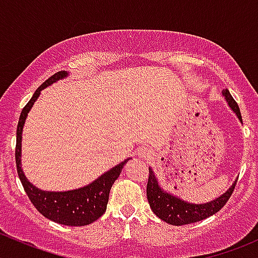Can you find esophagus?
I'll return each mask as SVG.
<instances>
[{"label": "esophagus", "mask_w": 258, "mask_h": 258, "mask_svg": "<svg viewBox=\"0 0 258 258\" xmlns=\"http://www.w3.org/2000/svg\"><path fill=\"white\" fill-rule=\"evenodd\" d=\"M137 155H139L140 160H148V158H151L153 156V151L148 147H141L139 150V152H137Z\"/></svg>", "instance_id": "obj_1"}]
</instances>
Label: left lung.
<instances>
[{
  "label": "left lung",
  "instance_id": "8db88e82",
  "mask_svg": "<svg viewBox=\"0 0 258 258\" xmlns=\"http://www.w3.org/2000/svg\"><path fill=\"white\" fill-rule=\"evenodd\" d=\"M222 95L227 102L228 107L236 113V116L242 123L240 108H238V105L233 100L231 93L228 92V90H223ZM236 182H237V179H235L232 186L225 194H222L212 201L206 202V204H191V202L184 201V200L163 189L158 182L157 176L150 167V176H148L147 182V201L153 213L158 218L165 221L166 223H170L173 226L188 225V223L205 220V218L215 215L216 212L222 209L232 195Z\"/></svg>",
  "mask_w": 258,
  "mask_h": 258
}]
</instances>
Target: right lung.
<instances>
[{
	"label": "right lung",
	"mask_w": 258,
	"mask_h": 258,
	"mask_svg": "<svg viewBox=\"0 0 258 258\" xmlns=\"http://www.w3.org/2000/svg\"><path fill=\"white\" fill-rule=\"evenodd\" d=\"M69 76L67 71H59L52 75L48 80H46L40 87L33 93L32 98L28 101L27 105L23 107L21 112L20 119L17 124L16 132V166L17 173L20 177L22 186L27 194L28 199L31 200L33 206L37 209L41 215L45 216L48 220L64 226H86L92 223L93 221L98 220L107 209L108 196L110 189L113 182L118 178L119 173L122 172L123 166L132 160V157L122 161L121 163L108 170L90 184L80 187L76 189L70 191H43L38 188L35 184L31 183L23 173L21 167V156H22V132L25 126L27 114L37 101L41 91L48 86L53 85L58 80H63Z\"/></svg>",
	"instance_id": "1"
}]
</instances>
